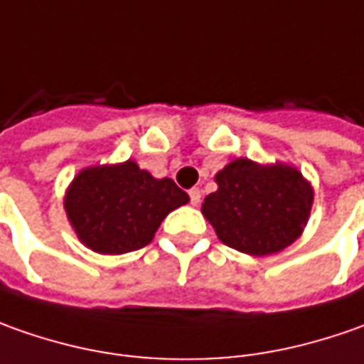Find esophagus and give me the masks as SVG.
I'll use <instances>...</instances> for the list:
<instances>
[{"label":"esophagus","instance_id":"1","mask_svg":"<svg viewBox=\"0 0 364 364\" xmlns=\"http://www.w3.org/2000/svg\"><path fill=\"white\" fill-rule=\"evenodd\" d=\"M189 199H191V205H197V203L201 201V191H199L197 187H193V189L189 191Z\"/></svg>","mask_w":364,"mask_h":364}]
</instances>
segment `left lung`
I'll use <instances>...</instances> for the list:
<instances>
[{
    "label": "left lung",
    "mask_w": 364,
    "mask_h": 364,
    "mask_svg": "<svg viewBox=\"0 0 364 364\" xmlns=\"http://www.w3.org/2000/svg\"><path fill=\"white\" fill-rule=\"evenodd\" d=\"M215 183L218 191L203 199L201 213L225 245L247 256H269L304 232L314 189L292 165L233 159L215 173Z\"/></svg>",
    "instance_id": "1"
}]
</instances>
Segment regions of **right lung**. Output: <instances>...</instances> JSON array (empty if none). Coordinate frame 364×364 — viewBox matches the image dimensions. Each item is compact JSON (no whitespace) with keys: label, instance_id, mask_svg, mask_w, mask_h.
I'll use <instances>...</instances> for the list:
<instances>
[{"label":"right lung","instance_id":"1","mask_svg":"<svg viewBox=\"0 0 364 364\" xmlns=\"http://www.w3.org/2000/svg\"><path fill=\"white\" fill-rule=\"evenodd\" d=\"M185 203L189 195L173 179L153 177L132 159L84 167L64 195L66 218L76 237L105 256L151 244L161 221Z\"/></svg>","mask_w":364,"mask_h":364}]
</instances>
